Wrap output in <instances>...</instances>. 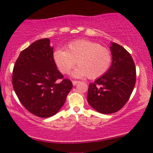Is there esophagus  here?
<instances>
[{"mask_svg": "<svg viewBox=\"0 0 153 153\" xmlns=\"http://www.w3.org/2000/svg\"><path fill=\"white\" fill-rule=\"evenodd\" d=\"M79 82V81H78V80H73V81H72V83H73L74 85H76L78 84Z\"/></svg>", "mask_w": 153, "mask_h": 153, "instance_id": "esophagus-1", "label": "esophagus"}]
</instances>
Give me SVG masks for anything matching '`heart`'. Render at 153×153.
Returning a JSON list of instances; mask_svg holds the SVG:
<instances>
[{"mask_svg":"<svg viewBox=\"0 0 153 153\" xmlns=\"http://www.w3.org/2000/svg\"><path fill=\"white\" fill-rule=\"evenodd\" d=\"M53 59L61 73L66 74L77 62L73 72L76 77L97 79L103 76L111 68L113 56L108 48L88 40H77L69 42L66 50L57 48Z\"/></svg>","mask_w":153,"mask_h":153,"instance_id":"heart-1","label":"heart"}]
</instances>
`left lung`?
<instances>
[{"label":"left lung","instance_id":"8db88e82","mask_svg":"<svg viewBox=\"0 0 153 153\" xmlns=\"http://www.w3.org/2000/svg\"><path fill=\"white\" fill-rule=\"evenodd\" d=\"M111 50L112 65L105 74L90 83L88 102L103 114L116 113L130 99L136 81L135 62L130 53L122 45L113 42Z\"/></svg>","mask_w":153,"mask_h":153}]
</instances>
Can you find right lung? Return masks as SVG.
<instances>
[{
  "mask_svg": "<svg viewBox=\"0 0 153 153\" xmlns=\"http://www.w3.org/2000/svg\"><path fill=\"white\" fill-rule=\"evenodd\" d=\"M12 85L23 107L41 118L56 114L73 87L56 68L48 38L34 42L20 52L14 65Z\"/></svg>",
  "mask_w": 153,
  "mask_h": 153,
  "instance_id": "add662e5",
  "label": "right lung"
}]
</instances>
